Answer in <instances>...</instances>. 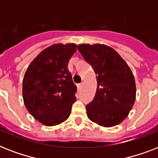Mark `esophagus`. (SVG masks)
Returning a JSON list of instances; mask_svg holds the SVG:
<instances>
[{
  "label": "esophagus",
  "instance_id": "esophagus-1",
  "mask_svg": "<svg viewBox=\"0 0 158 158\" xmlns=\"http://www.w3.org/2000/svg\"><path fill=\"white\" fill-rule=\"evenodd\" d=\"M82 85H83V82L79 83V84H77V87H78V88H79V89H81V88L82 87Z\"/></svg>",
  "mask_w": 158,
  "mask_h": 158
}]
</instances>
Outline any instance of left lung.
Wrapping results in <instances>:
<instances>
[{"instance_id": "left-lung-1", "label": "left lung", "mask_w": 158, "mask_h": 158, "mask_svg": "<svg viewBox=\"0 0 158 158\" xmlns=\"http://www.w3.org/2000/svg\"><path fill=\"white\" fill-rule=\"evenodd\" d=\"M77 50L97 75L96 93L85 108L87 117L104 127L119 124L135 100V81L131 69L108 45L81 44Z\"/></svg>"}]
</instances>
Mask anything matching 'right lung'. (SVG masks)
Returning <instances> with one entry per match:
<instances>
[{"instance_id": "obj_1", "label": "right lung", "mask_w": 158, "mask_h": 158, "mask_svg": "<svg viewBox=\"0 0 158 158\" xmlns=\"http://www.w3.org/2000/svg\"><path fill=\"white\" fill-rule=\"evenodd\" d=\"M75 44H56L41 51L25 73L23 98L28 112L50 127L69 118L77 86L68 69Z\"/></svg>"}]
</instances>
